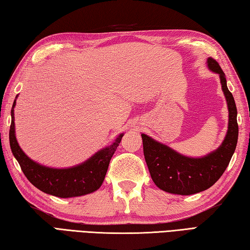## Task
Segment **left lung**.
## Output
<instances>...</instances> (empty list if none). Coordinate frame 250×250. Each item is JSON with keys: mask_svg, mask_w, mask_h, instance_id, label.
<instances>
[{"mask_svg": "<svg viewBox=\"0 0 250 250\" xmlns=\"http://www.w3.org/2000/svg\"><path fill=\"white\" fill-rule=\"evenodd\" d=\"M207 62L208 69L220 75L222 90L228 102L229 129L220 147L206 156L193 158L181 155L146 134H141L149 174L154 184L166 192L189 196L210 188L223 175L237 144V109L234 97L228 88L225 74L219 63L212 58Z\"/></svg>", "mask_w": 250, "mask_h": 250, "instance_id": "1", "label": "left lung"}]
</instances>
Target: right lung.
Masks as SVG:
<instances>
[{
    "label": "right lung",
    "instance_id": "add662e5",
    "mask_svg": "<svg viewBox=\"0 0 250 250\" xmlns=\"http://www.w3.org/2000/svg\"><path fill=\"white\" fill-rule=\"evenodd\" d=\"M15 105L16 101H14L11 110L10 145L13 155L15 156L27 179L42 192L59 198L79 197L96 191L105 179L111 157L119 146L124 133L118 135L110 146L101 149L78 166L70 168H51L30 160L18 145L15 137Z\"/></svg>",
    "mask_w": 250,
    "mask_h": 250
}]
</instances>
